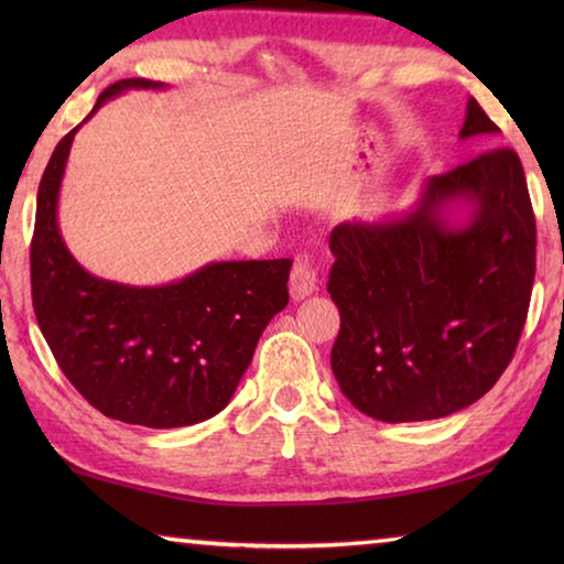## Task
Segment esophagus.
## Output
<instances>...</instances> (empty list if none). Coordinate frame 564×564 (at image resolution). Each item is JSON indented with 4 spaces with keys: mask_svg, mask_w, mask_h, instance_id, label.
<instances>
[{
    "mask_svg": "<svg viewBox=\"0 0 564 564\" xmlns=\"http://www.w3.org/2000/svg\"><path fill=\"white\" fill-rule=\"evenodd\" d=\"M316 265L308 253H299L291 269V295L293 301H303L316 291Z\"/></svg>",
    "mask_w": 564,
    "mask_h": 564,
    "instance_id": "1",
    "label": "esophagus"
}]
</instances>
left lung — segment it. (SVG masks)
Here are the masks:
<instances>
[{
  "instance_id": "obj_1",
  "label": "left lung",
  "mask_w": 564,
  "mask_h": 564,
  "mask_svg": "<svg viewBox=\"0 0 564 564\" xmlns=\"http://www.w3.org/2000/svg\"><path fill=\"white\" fill-rule=\"evenodd\" d=\"M475 99L460 139L498 133ZM463 200L471 216L446 224ZM538 228L520 156L490 149L425 181L386 224H340L328 293L340 311L330 350L338 386L386 423L453 415L498 383L528 321Z\"/></svg>"
}]
</instances>
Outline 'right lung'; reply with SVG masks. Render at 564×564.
I'll use <instances>...</instances> for the list:
<instances>
[{
    "label": "right lung",
    "instance_id": "obj_1",
    "mask_svg": "<svg viewBox=\"0 0 564 564\" xmlns=\"http://www.w3.org/2000/svg\"><path fill=\"white\" fill-rule=\"evenodd\" d=\"M161 87L141 76L121 79L101 91L87 119L121 91ZM79 127L56 144L36 194L30 251L36 323L62 373L99 413L147 427L202 423L228 405L263 328L289 303L293 261L208 263L154 289L87 273L56 224Z\"/></svg>",
    "mask_w": 564,
    "mask_h": 564
}]
</instances>
